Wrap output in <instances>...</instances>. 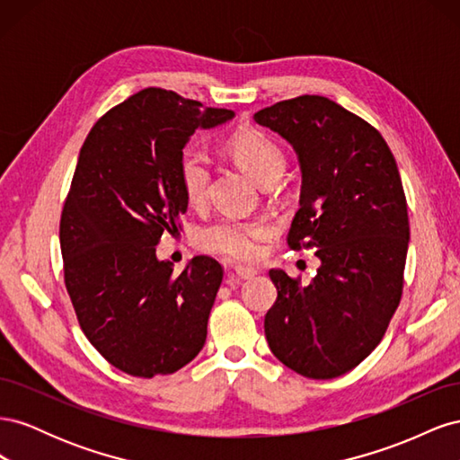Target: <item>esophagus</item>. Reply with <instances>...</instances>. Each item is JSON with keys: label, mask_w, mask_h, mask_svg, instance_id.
<instances>
[{"label": "esophagus", "mask_w": 460, "mask_h": 460, "mask_svg": "<svg viewBox=\"0 0 460 460\" xmlns=\"http://www.w3.org/2000/svg\"><path fill=\"white\" fill-rule=\"evenodd\" d=\"M234 272H235V276L242 278V280H249V278H253V276L257 274V270H255V269H252V267H243V264H238V267L234 269Z\"/></svg>", "instance_id": "obj_1"}]
</instances>
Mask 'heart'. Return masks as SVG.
Masks as SVG:
<instances>
[{
    "label": "heart",
    "instance_id": "b5f03b06",
    "mask_svg": "<svg viewBox=\"0 0 460 460\" xmlns=\"http://www.w3.org/2000/svg\"><path fill=\"white\" fill-rule=\"evenodd\" d=\"M226 149L234 161L245 172L252 174L259 184L269 178H280L286 166V153L278 146L274 137L257 128H243L228 137ZM180 184L188 201L201 203L207 198L208 182H211V159L207 151L198 146H188L180 153L178 161ZM270 234L269 220L264 218H235L220 217L199 232V242L213 253L232 259H253L259 253L261 240Z\"/></svg>",
    "mask_w": 460,
    "mask_h": 460
}]
</instances>
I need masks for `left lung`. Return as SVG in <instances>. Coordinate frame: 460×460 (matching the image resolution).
<instances>
[{"instance_id":"1","label":"left lung","mask_w":460,"mask_h":460,"mask_svg":"<svg viewBox=\"0 0 460 460\" xmlns=\"http://www.w3.org/2000/svg\"><path fill=\"white\" fill-rule=\"evenodd\" d=\"M253 119L297 153L301 196L288 243L320 259L307 286L269 272L278 297L264 336L305 378H338L374 351L401 301L411 232L397 163L378 130L323 95L274 103Z\"/></svg>"}]
</instances>
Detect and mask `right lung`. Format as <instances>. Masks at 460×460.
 <instances>
[{"mask_svg":"<svg viewBox=\"0 0 460 460\" xmlns=\"http://www.w3.org/2000/svg\"><path fill=\"white\" fill-rule=\"evenodd\" d=\"M230 119L146 88L107 111L80 149L59 228L65 286L90 343L137 378L172 374L205 345L222 267L198 255L174 272L155 245L188 208L180 153L198 128Z\"/></svg>","mask_w":460,"mask_h":460,"instance_id":"right-lung-1","label":"right lung"}]
</instances>
